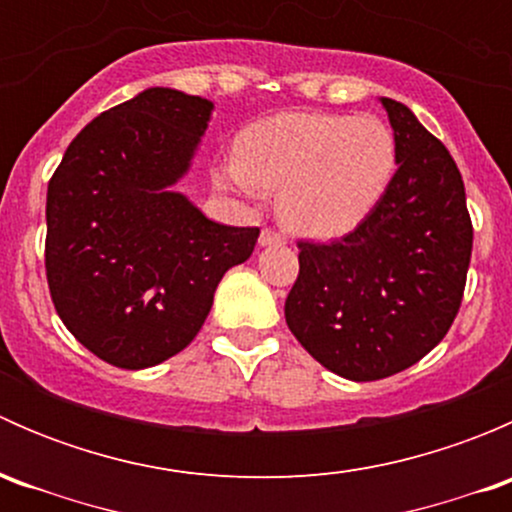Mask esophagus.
Instances as JSON below:
<instances>
[{
    "label": "esophagus",
    "instance_id": "34e87169",
    "mask_svg": "<svg viewBox=\"0 0 512 512\" xmlns=\"http://www.w3.org/2000/svg\"><path fill=\"white\" fill-rule=\"evenodd\" d=\"M275 245H285V237H282L280 232L265 227V230L260 232V247H275Z\"/></svg>",
    "mask_w": 512,
    "mask_h": 512
}]
</instances>
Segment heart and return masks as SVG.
<instances>
[{"label":"heart","mask_w":512,"mask_h":512,"mask_svg":"<svg viewBox=\"0 0 512 512\" xmlns=\"http://www.w3.org/2000/svg\"><path fill=\"white\" fill-rule=\"evenodd\" d=\"M396 165L394 131L379 118L292 111L247 126L218 180L247 198L280 190L277 210L289 230L334 237L381 203Z\"/></svg>","instance_id":"b5f03b06"}]
</instances>
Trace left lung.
I'll return each instance as SVG.
<instances>
[{
  "instance_id": "obj_1",
  "label": "left lung",
  "mask_w": 512,
  "mask_h": 512,
  "mask_svg": "<svg viewBox=\"0 0 512 512\" xmlns=\"http://www.w3.org/2000/svg\"><path fill=\"white\" fill-rule=\"evenodd\" d=\"M386 108L399 168L349 235L299 242L289 332L324 369L376 381L414 366L451 329L471 265L473 227L461 173L409 106Z\"/></svg>"
}]
</instances>
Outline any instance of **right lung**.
I'll list each match as a JSON object with an SVG mask.
<instances>
[{
	"label": "right lung",
	"mask_w": 512,
	"mask_h": 512,
	"mask_svg": "<svg viewBox=\"0 0 512 512\" xmlns=\"http://www.w3.org/2000/svg\"><path fill=\"white\" fill-rule=\"evenodd\" d=\"M215 103L153 86L96 116L46 190V280L61 322L98 359L148 369L183 352L215 289L255 250L173 185L188 175Z\"/></svg>",
	"instance_id": "add662e5"
}]
</instances>
